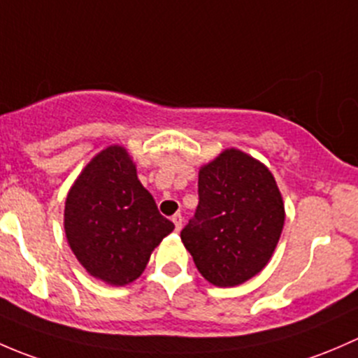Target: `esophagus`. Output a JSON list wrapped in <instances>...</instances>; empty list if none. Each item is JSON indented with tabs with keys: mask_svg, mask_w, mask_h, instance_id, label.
I'll return each instance as SVG.
<instances>
[{
	"mask_svg": "<svg viewBox=\"0 0 358 358\" xmlns=\"http://www.w3.org/2000/svg\"><path fill=\"white\" fill-rule=\"evenodd\" d=\"M172 222H174L176 231H180V227H182V215H180V213H176V215H172Z\"/></svg>",
	"mask_w": 358,
	"mask_h": 358,
	"instance_id": "obj_1",
	"label": "esophagus"
}]
</instances>
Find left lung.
<instances>
[{"instance_id":"obj_1","label":"left lung","mask_w":358,"mask_h":358,"mask_svg":"<svg viewBox=\"0 0 358 358\" xmlns=\"http://www.w3.org/2000/svg\"><path fill=\"white\" fill-rule=\"evenodd\" d=\"M194 217L180 239L208 282L243 285L267 265L285 226V203L264 164L224 150L198 174Z\"/></svg>"}]
</instances>
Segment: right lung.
<instances>
[{"label":"right lung","mask_w":358,"mask_h":358,"mask_svg":"<svg viewBox=\"0 0 358 358\" xmlns=\"http://www.w3.org/2000/svg\"><path fill=\"white\" fill-rule=\"evenodd\" d=\"M64 217L73 255L93 278L112 286L138 279L153 250L174 231L119 145L84 167L70 187Z\"/></svg>","instance_id":"add662e5"}]
</instances>
